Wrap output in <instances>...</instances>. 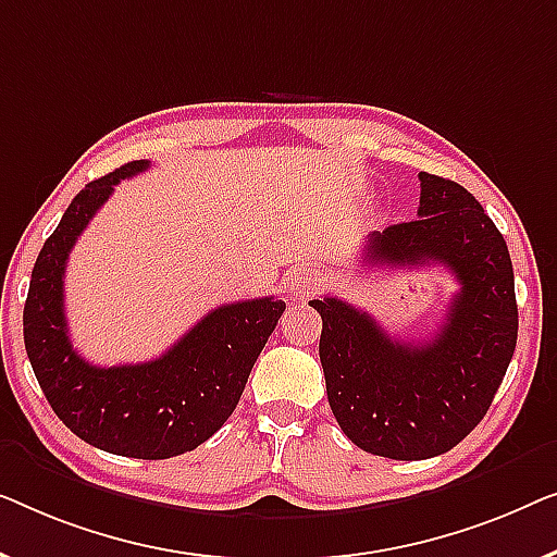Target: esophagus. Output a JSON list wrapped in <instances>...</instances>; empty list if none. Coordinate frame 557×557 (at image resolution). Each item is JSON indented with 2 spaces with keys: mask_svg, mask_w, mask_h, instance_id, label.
Wrapping results in <instances>:
<instances>
[{
  "mask_svg": "<svg viewBox=\"0 0 557 557\" xmlns=\"http://www.w3.org/2000/svg\"><path fill=\"white\" fill-rule=\"evenodd\" d=\"M320 285V272L315 268H295L289 275L285 277V289L289 295V300L300 302V300H308L312 289Z\"/></svg>",
  "mask_w": 557,
  "mask_h": 557,
  "instance_id": "34e87169",
  "label": "esophagus"
}]
</instances>
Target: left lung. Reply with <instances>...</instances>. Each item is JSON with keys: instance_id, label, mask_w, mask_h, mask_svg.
I'll list each match as a JSON object with an SVG mask.
<instances>
[{"instance_id": "1", "label": "left lung", "mask_w": 557, "mask_h": 557, "mask_svg": "<svg viewBox=\"0 0 557 557\" xmlns=\"http://www.w3.org/2000/svg\"><path fill=\"white\" fill-rule=\"evenodd\" d=\"M419 216L373 232L363 260L442 264L459 282L432 341L401 343L338 297L310 300L323 318L320 363L343 434L388 459L449 451L487 413L517 343L512 260L505 237L465 186L421 171Z\"/></svg>"}]
</instances>
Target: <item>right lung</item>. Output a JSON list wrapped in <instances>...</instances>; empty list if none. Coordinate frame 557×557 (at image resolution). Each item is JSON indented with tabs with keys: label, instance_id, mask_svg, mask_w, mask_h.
Here are the masks:
<instances>
[{
	"label": "right lung",
	"instance_id": "1",
	"mask_svg": "<svg viewBox=\"0 0 557 557\" xmlns=\"http://www.w3.org/2000/svg\"><path fill=\"white\" fill-rule=\"evenodd\" d=\"M146 169L148 161L125 163L70 201L35 262L22 325L37 383L70 432L121 457L169 459L197 449L232 417L285 302L222 305L146 363L106 368L77 354L62 293L67 257L115 184Z\"/></svg>",
	"mask_w": 557,
	"mask_h": 557
}]
</instances>
